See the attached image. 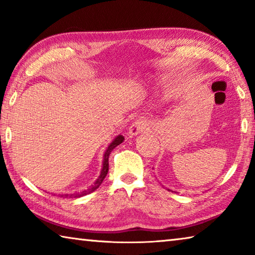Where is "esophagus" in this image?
<instances>
[{
    "label": "esophagus",
    "instance_id": "1",
    "mask_svg": "<svg viewBox=\"0 0 255 255\" xmlns=\"http://www.w3.org/2000/svg\"><path fill=\"white\" fill-rule=\"evenodd\" d=\"M147 122L145 119H137L131 124V126L129 127V135L136 136L138 133H141L145 129H147Z\"/></svg>",
    "mask_w": 255,
    "mask_h": 255
}]
</instances>
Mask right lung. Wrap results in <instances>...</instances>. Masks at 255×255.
Instances as JSON below:
<instances>
[{
	"instance_id": "1",
	"label": "right lung",
	"mask_w": 255,
	"mask_h": 255,
	"mask_svg": "<svg viewBox=\"0 0 255 255\" xmlns=\"http://www.w3.org/2000/svg\"><path fill=\"white\" fill-rule=\"evenodd\" d=\"M124 139H125V138H124L122 135H119L117 138H115V140L112 141V143L109 145V147L107 148L106 153H105V158H103V167H102L101 174H100V176H99L96 182H94L93 185H91V187H90L88 190H84V191H82V192L72 193V195H64V198H67V197H70V198H72V197L79 198V197L88 195V193L94 191V190L100 187V184L102 183V181L105 180V178H106L108 171H109V155L111 154L112 150H114V148H116L119 144L123 143ZM62 197H63V196H62Z\"/></svg>"
}]
</instances>
